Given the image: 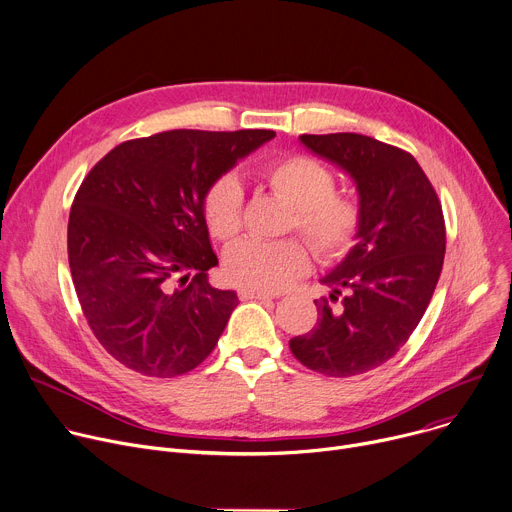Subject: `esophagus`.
I'll return each instance as SVG.
<instances>
[{
    "mask_svg": "<svg viewBox=\"0 0 512 512\" xmlns=\"http://www.w3.org/2000/svg\"><path fill=\"white\" fill-rule=\"evenodd\" d=\"M239 298H241V300H271V298H277V294L259 292V290H249V288H241V290H239Z\"/></svg>",
    "mask_w": 512,
    "mask_h": 512,
    "instance_id": "obj_1",
    "label": "esophagus"
}]
</instances>
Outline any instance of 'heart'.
I'll use <instances>...</instances> for the list:
<instances>
[{
    "instance_id": "b5f03b06",
    "label": "heart",
    "mask_w": 512,
    "mask_h": 512,
    "mask_svg": "<svg viewBox=\"0 0 512 512\" xmlns=\"http://www.w3.org/2000/svg\"><path fill=\"white\" fill-rule=\"evenodd\" d=\"M269 190L292 208L290 228H296L322 259L347 255L359 239L361 206L353 196L337 194L335 173L320 161L292 155L263 167ZM243 190L237 177L216 179L204 200L208 230L218 241L235 239L243 220ZM310 267L308 251L298 241L237 243L226 253V275L241 288L280 292Z\"/></svg>"
}]
</instances>
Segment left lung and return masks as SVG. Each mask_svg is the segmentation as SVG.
<instances>
[{
    "label": "left lung",
    "instance_id": "1",
    "mask_svg": "<svg viewBox=\"0 0 512 512\" xmlns=\"http://www.w3.org/2000/svg\"><path fill=\"white\" fill-rule=\"evenodd\" d=\"M316 157L345 171L361 206L359 239L314 300L316 327L290 341L294 357L318 374L349 378L386 363L421 322L445 255L439 198L416 159L357 132L302 134Z\"/></svg>",
    "mask_w": 512,
    "mask_h": 512
}]
</instances>
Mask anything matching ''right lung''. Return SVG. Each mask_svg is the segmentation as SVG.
I'll use <instances>...</instances> for the list:
<instances>
[{"label": "right lung", "mask_w": 512, "mask_h": 512, "mask_svg": "<svg viewBox=\"0 0 512 512\" xmlns=\"http://www.w3.org/2000/svg\"><path fill=\"white\" fill-rule=\"evenodd\" d=\"M273 130H167L112 149L75 196L67 251L83 316L128 369L175 378L216 347L235 290L208 284L218 265L204 200L210 185Z\"/></svg>", "instance_id": "obj_1"}]
</instances>
